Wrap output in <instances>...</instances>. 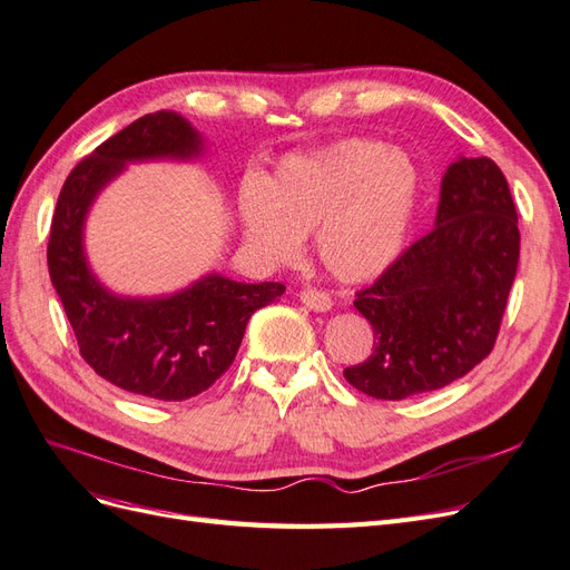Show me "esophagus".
<instances>
[{"mask_svg": "<svg viewBox=\"0 0 570 570\" xmlns=\"http://www.w3.org/2000/svg\"><path fill=\"white\" fill-rule=\"evenodd\" d=\"M299 299L304 306L312 308V312H331V306H333L331 295L323 289H316V287H304L299 292Z\"/></svg>", "mask_w": 570, "mask_h": 570, "instance_id": "obj_1", "label": "esophagus"}]
</instances>
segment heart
Returning <instances> with one entry per match:
<instances>
[{
  "label": "heart",
  "mask_w": 570,
  "mask_h": 570,
  "mask_svg": "<svg viewBox=\"0 0 570 570\" xmlns=\"http://www.w3.org/2000/svg\"><path fill=\"white\" fill-rule=\"evenodd\" d=\"M421 195V170L406 151L350 137L285 159L268 183L239 187L247 243L275 264L297 262L304 235L318 233L325 268L342 281H368L402 254Z\"/></svg>",
  "instance_id": "b5f03b06"
}]
</instances>
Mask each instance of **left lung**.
I'll return each instance as SVG.
<instances>
[{"label": "left lung", "mask_w": 570, "mask_h": 570, "mask_svg": "<svg viewBox=\"0 0 570 570\" xmlns=\"http://www.w3.org/2000/svg\"><path fill=\"white\" fill-rule=\"evenodd\" d=\"M519 254V214L502 168L461 157L442 178L435 228L356 292L375 350L344 368V381L400 402L473 371L497 342Z\"/></svg>", "instance_id": "obj_1"}]
</instances>
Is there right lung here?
Segmentation results:
<instances>
[{"instance_id":"right-lung-1","label":"right lung","mask_w":570,"mask_h":570,"mask_svg":"<svg viewBox=\"0 0 570 570\" xmlns=\"http://www.w3.org/2000/svg\"><path fill=\"white\" fill-rule=\"evenodd\" d=\"M199 132L176 111H157L101 142L68 174L51 216L47 266L80 356L111 385L159 402L209 390L230 368L256 308L283 283H235L218 273L161 299H124L97 283L85 262L82 223L92 199L128 161L193 159Z\"/></svg>"}]
</instances>
